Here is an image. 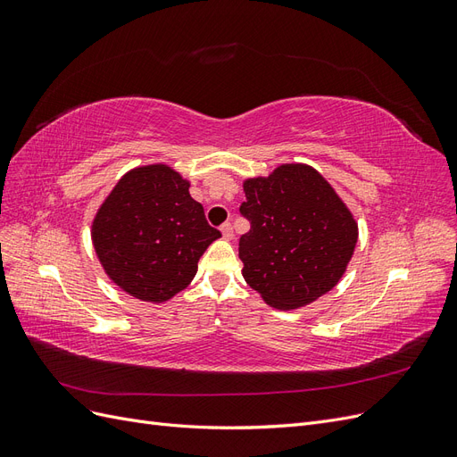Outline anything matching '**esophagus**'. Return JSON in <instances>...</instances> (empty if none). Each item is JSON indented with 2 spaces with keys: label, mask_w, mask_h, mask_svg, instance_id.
Here are the masks:
<instances>
[{
  "label": "esophagus",
  "mask_w": 457,
  "mask_h": 457,
  "mask_svg": "<svg viewBox=\"0 0 457 457\" xmlns=\"http://www.w3.org/2000/svg\"><path fill=\"white\" fill-rule=\"evenodd\" d=\"M220 234H223V238H225V240H232V237H234L232 225H230V223H225L223 227H220Z\"/></svg>",
  "instance_id": "esophagus-1"
}]
</instances>
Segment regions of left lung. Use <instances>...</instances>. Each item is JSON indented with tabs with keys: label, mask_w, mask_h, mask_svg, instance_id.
<instances>
[{
	"label": "left lung",
	"mask_w": 457,
	"mask_h": 457,
	"mask_svg": "<svg viewBox=\"0 0 457 457\" xmlns=\"http://www.w3.org/2000/svg\"><path fill=\"white\" fill-rule=\"evenodd\" d=\"M240 213L250 220L238 255L242 274L274 309H299L328 294L347 270L358 225L311 165L284 163L244 181Z\"/></svg>",
	"instance_id": "1"
}]
</instances>
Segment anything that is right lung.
I'll return each instance as SVG.
<instances>
[{"label": "right lung", "mask_w": 457, "mask_h": 457, "mask_svg": "<svg viewBox=\"0 0 457 457\" xmlns=\"http://www.w3.org/2000/svg\"><path fill=\"white\" fill-rule=\"evenodd\" d=\"M190 183L165 163L123 175L96 212L91 238L108 278L129 295L163 303L185 289L220 232L207 225Z\"/></svg>", "instance_id": "1"}]
</instances>
